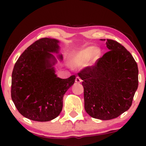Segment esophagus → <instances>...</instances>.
Listing matches in <instances>:
<instances>
[{
	"mask_svg": "<svg viewBox=\"0 0 146 146\" xmlns=\"http://www.w3.org/2000/svg\"><path fill=\"white\" fill-rule=\"evenodd\" d=\"M75 82L76 83H80L81 82H82V80L80 79V78L78 77V76H77L76 78V79H75Z\"/></svg>",
	"mask_w": 146,
	"mask_h": 146,
	"instance_id": "1",
	"label": "esophagus"
}]
</instances>
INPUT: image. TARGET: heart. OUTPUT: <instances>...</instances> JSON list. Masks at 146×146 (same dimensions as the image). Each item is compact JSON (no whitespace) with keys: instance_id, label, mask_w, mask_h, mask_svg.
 <instances>
[{"instance_id":"heart-1","label":"heart","mask_w":146,"mask_h":146,"mask_svg":"<svg viewBox=\"0 0 146 146\" xmlns=\"http://www.w3.org/2000/svg\"><path fill=\"white\" fill-rule=\"evenodd\" d=\"M94 48L91 46L85 48L74 56L70 61V64L74 68L82 67L91 57L94 58Z\"/></svg>"}]
</instances>
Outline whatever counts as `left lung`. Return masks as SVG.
Masks as SVG:
<instances>
[{
	"mask_svg": "<svg viewBox=\"0 0 146 146\" xmlns=\"http://www.w3.org/2000/svg\"><path fill=\"white\" fill-rule=\"evenodd\" d=\"M106 44L109 51L96 65L78 74L83 80L86 111L102 120L115 118L127 111L138 86V68L130 52L113 40L107 39Z\"/></svg>",
	"mask_w": 146,
	"mask_h": 146,
	"instance_id": "obj_1",
	"label": "left lung"
}]
</instances>
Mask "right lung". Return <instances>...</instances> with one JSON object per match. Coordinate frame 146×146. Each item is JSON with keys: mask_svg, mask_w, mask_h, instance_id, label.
Returning <instances> with one entry per match:
<instances>
[{"mask_svg": "<svg viewBox=\"0 0 146 146\" xmlns=\"http://www.w3.org/2000/svg\"><path fill=\"white\" fill-rule=\"evenodd\" d=\"M58 40L43 38L27 48L12 73L11 98L20 113L36 121H48L61 112L63 97L75 82V75L62 79L55 74ZM59 58L62 59V55Z\"/></svg>", "mask_w": 146, "mask_h": 146, "instance_id": "1", "label": "right lung"}]
</instances>
